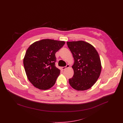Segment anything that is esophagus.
I'll return each instance as SVG.
<instances>
[{"label":"esophagus","instance_id":"1","mask_svg":"<svg viewBox=\"0 0 123 123\" xmlns=\"http://www.w3.org/2000/svg\"><path fill=\"white\" fill-rule=\"evenodd\" d=\"M69 67H70L69 64H67L66 66H65V67H62L61 68V69H62V70H65L66 69H67V68H69Z\"/></svg>","mask_w":123,"mask_h":123}]
</instances>
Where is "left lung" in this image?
Instances as JSON below:
<instances>
[{"label":"left lung","mask_w":123,"mask_h":123,"mask_svg":"<svg viewBox=\"0 0 123 123\" xmlns=\"http://www.w3.org/2000/svg\"><path fill=\"white\" fill-rule=\"evenodd\" d=\"M74 59V75L69 79L70 86L78 91L92 87L99 77L101 65L95 48L85 41L67 42Z\"/></svg>","instance_id":"1"}]
</instances>
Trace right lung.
<instances>
[{
  "label": "right lung",
  "instance_id": "obj_1",
  "mask_svg": "<svg viewBox=\"0 0 123 123\" xmlns=\"http://www.w3.org/2000/svg\"><path fill=\"white\" fill-rule=\"evenodd\" d=\"M64 44V41L44 39L28 48L24 67L29 80L36 88L47 90L55 84L60 71L55 66V53Z\"/></svg>",
  "mask_w": 123,
  "mask_h": 123
}]
</instances>
